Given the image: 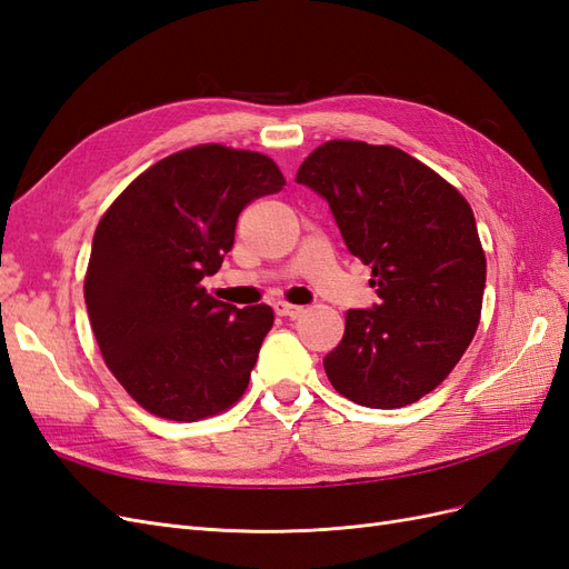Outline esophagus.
Segmentation results:
<instances>
[{
	"instance_id": "obj_1",
	"label": "esophagus",
	"mask_w": 569,
	"mask_h": 569,
	"mask_svg": "<svg viewBox=\"0 0 569 569\" xmlns=\"http://www.w3.org/2000/svg\"><path fill=\"white\" fill-rule=\"evenodd\" d=\"M274 313L282 318H299L303 313V306L297 303H287V301H278L274 303Z\"/></svg>"
}]
</instances>
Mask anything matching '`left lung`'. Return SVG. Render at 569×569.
<instances>
[{"label": "left lung", "mask_w": 569, "mask_h": 569, "mask_svg": "<svg viewBox=\"0 0 569 569\" xmlns=\"http://www.w3.org/2000/svg\"><path fill=\"white\" fill-rule=\"evenodd\" d=\"M297 182L330 203L380 297L347 313L343 339L322 360L327 377L360 406L416 403L456 368L479 325L487 258L470 203L406 151L351 140L318 147Z\"/></svg>", "instance_id": "left-lung-1"}]
</instances>
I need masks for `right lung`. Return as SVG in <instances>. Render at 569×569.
<instances>
[{"label": "right lung", "mask_w": 569, "mask_h": 569, "mask_svg": "<svg viewBox=\"0 0 569 569\" xmlns=\"http://www.w3.org/2000/svg\"><path fill=\"white\" fill-rule=\"evenodd\" d=\"M284 187L263 153L201 144L132 180L99 220L84 303L99 351L132 399L194 422L244 393L272 308L206 295L234 244L237 218Z\"/></svg>", "instance_id": "obj_1"}]
</instances>
